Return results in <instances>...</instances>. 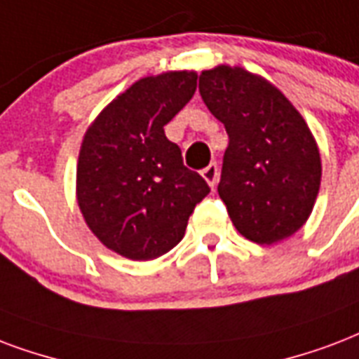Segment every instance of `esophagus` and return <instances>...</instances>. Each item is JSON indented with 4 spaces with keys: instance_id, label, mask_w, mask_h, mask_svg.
I'll use <instances>...</instances> for the list:
<instances>
[{
    "instance_id": "obj_1",
    "label": "esophagus",
    "mask_w": 359,
    "mask_h": 359,
    "mask_svg": "<svg viewBox=\"0 0 359 359\" xmlns=\"http://www.w3.org/2000/svg\"><path fill=\"white\" fill-rule=\"evenodd\" d=\"M201 175H203V179L215 188L216 182H218V163H209V165L201 171Z\"/></svg>"
}]
</instances>
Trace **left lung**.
<instances>
[{
  "label": "left lung",
  "mask_w": 359,
  "mask_h": 359,
  "mask_svg": "<svg viewBox=\"0 0 359 359\" xmlns=\"http://www.w3.org/2000/svg\"><path fill=\"white\" fill-rule=\"evenodd\" d=\"M199 94L228 131L218 194L243 237L273 245L307 222L322 165L313 133L280 90L241 67L199 76Z\"/></svg>",
  "instance_id": "1"
}]
</instances>
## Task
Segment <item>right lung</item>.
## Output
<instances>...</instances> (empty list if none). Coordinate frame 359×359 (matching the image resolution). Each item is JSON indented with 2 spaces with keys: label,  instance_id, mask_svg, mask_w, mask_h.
I'll return each instance as SVG.
<instances>
[{
  "label": "right lung",
  "instance_id": "right-lung-1",
  "mask_svg": "<svg viewBox=\"0 0 359 359\" xmlns=\"http://www.w3.org/2000/svg\"><path fill=\"white\" fill-rule=\"evenodd\" d=\"M194 71L147 76L103 109L82 141L76 198L97 239L120 256L154 259L184 237L210 191L163 126L191 100Z\"/></svg>",
  "mask_w": 359,
  "mask_h": 359
}]
</instances>
